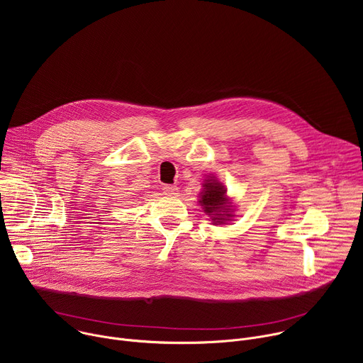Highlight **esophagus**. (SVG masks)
I'll return each mask as SVG.
<instances>
[{"mask_svg": "<svg viewBox=\"0 0 363 363\" xmlns=\"http://www.w3.org/2000/svg\"><path fill=\"white\" fill-rule=\"evenodd\" d=\"M162 191H164V194H165V195H168V196H174V195H177V194H178V186H177V185H164Z\"/></svg>", "mask_w": 363, "mask_h": 363, "instance_id": "34e87169", "label": "esophagus"}]
</instances>
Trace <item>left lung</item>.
I'll list each match as a JSON object with an SVG mask.
<instances>
[{
    "instance_id": "obj_1",
    "label": "left lung",
    "mask_w": 363,
    "mask_h": 363,
    "mask_svg": "<svg viewBox=\"0 0 363 363\" xmlns=\"http://www.w3.org/2000/svg\"><path fill=\"white\" fill-rule=\"evenodd\" d=\"M202 186V192H199V203L203 213L211 218L213 224L218 225L231 221L234 217L233 205L227 196L225 186L214 177L205 179Z\"/></svg>"
}]
</instances>
